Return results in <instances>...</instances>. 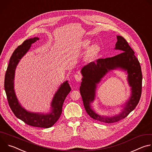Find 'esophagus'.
<instances>
[{"label":"esophagus","instance_id":"esophagus-1","mask_svg":"<svg viewBox=\"0 0 152 152\" xmlns=\"http://www.w3.org/2000/svg\"><path fill=\"white\" fill-rule=\"evenodd\" d=\"M74 77H75V80H76V81H77V82L80 81V80H81V79H82V76H81V75H80V74H79V73L75 75Z\"/></svg>","mask_w":152,"mask_h":152}]
</instances>
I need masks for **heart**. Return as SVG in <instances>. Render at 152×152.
<instances>
[{
	"label": "heart",
	"instance_id": "obj_1",
	"mask_svg": "<svg viewBox=\"0 0 152 152\" xmlns=\"http://www.w3.org/2000/svg\"><path fill=\"white\" fill-rule=\"evenodd\" d=\"M89 45H90V41H85V46H86V47H87V46H89ZM91 52L92 53H95L96 52V46H93L92 48H91Z\"/></svg>",
	"mask_w": 152,
	"mask_h": 152
}]
</instances>
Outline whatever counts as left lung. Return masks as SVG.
<instances>
[{
  "label": "left lung",
  "instance_id": "8db88e82",
  "mask_svg": "<svg viewBox=\"0 0 152 152\" xmlns=\"http://www.w3.org/2000/svg\"><path fill=\"white\" fill-rule=\"evenodd\" d=\"M117 38L115 49L120 50V53L111 58L98 59L86 65L81 70L83 77L80 93L85 109L92 118L106 123H115L126 117L137 106L142 91V76L139 61L127 41L120 35H117ZM117 68L127 71L128 83L132 87V96L118 115L113 116H100L92 109L91 106V103L95 98L96 84L108 71Z\"/></svg>",
  "mask_w": 152,
  "mask_h": 152
}]
</instances>
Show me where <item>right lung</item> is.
Wrapping results in <instances>:
<instances>
[{
	"instance_id": "obj_1",
	"label": "right lung",
	"mask_w": 152,
	"mask_h": 152,
	"mask_svg": "<svg viewBox=\"0 0 152 152\" xmlns=\"http://www.w3.org/2000/svg\"><path fill=\"white\" fill-rule=\"evenodd\" d=\"M38 39V37L26 39L14 51L5 73L4 87L8 104L14 114L18 118L31 126L49 128L58 121L61 115L64 100L71 91L68 81L61 85L51 102V111L49 114H46L31 113L21 106L16 97L14 86L15 71L17 64L29 50L32 44Z\"/></svg>"
}]
</instances>
